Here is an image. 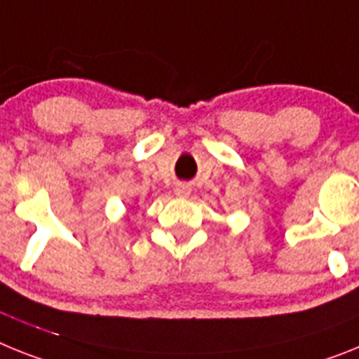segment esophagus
<instances>
[{"label":"esophagus","mask_w":359,"mask_h":359,"mask_svg":"<svg viewBox=\"0 0 359 359\" xmlns=\"http://www.w3.org/2000/svg\"><path fill=\"white\" fill-rule=\"evenodd\" d=\"M176 194L180 196V198H187V196L191 194V189L187 185H177L176 187Z\"/></svg>","instance_id":"esophagus-1"}]
</instances>
